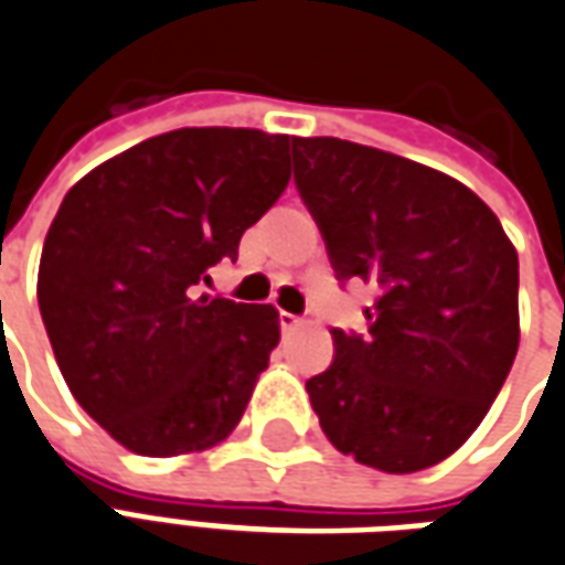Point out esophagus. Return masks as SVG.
Wrapping results in <instances>:
<instances>
[{
  "label": "esophagus",
  "mask_w": 565,
  "mask_h": 565,
  "mask_svg": "<svg viewBox=\"0 0 565 565\" xmlns=\"http://www.w3.org/2000/svg\"><path fill=\"white\" fill-rule=\"evenodd\" d=\"M300 324H303V319H300V316H295V312H279V328H282V333L298 331Z\"/></svg>",
  "instance_id": "1"
}]
</instances>
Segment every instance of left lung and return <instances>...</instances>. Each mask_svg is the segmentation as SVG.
<instances>
[{"label": "left lung", "mask_w": 565, "mask_h": 565, "mask_svg": "<svg viewBox=\"0 0 565 565\" xmlns=\"http://www.w3.org/2000/svg\"><path fill=\"white\" fill-rule=\"evenodd\" d=\"M295 183L340 279L376 288L370 333H333L307 382L324 436L382 472H418L476 434L521 340L518 253L455 177L340 138H295Z\"/></svg>", "instance_id": "8db88e82"}]
</instances>
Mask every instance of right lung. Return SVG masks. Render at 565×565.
<instances>
[{
	"label": "right lung",
	"instance_id": "obj_1",
	"mask_svg": "<svg viewBox=\"0 0 565 565\" xmlns=\"http://www.w3.org/2000/svg\"><path fill=\"white\" fill-rule=\"evenodd\" d=\"M295 138L177 129L81 177L39 265V310L65 385L135 455L204 451L232 434L279 312L198 295L288 186Z\"/></svg>",
	"mask_w": 565,
	"mask_h": 565
}]
</instances>
